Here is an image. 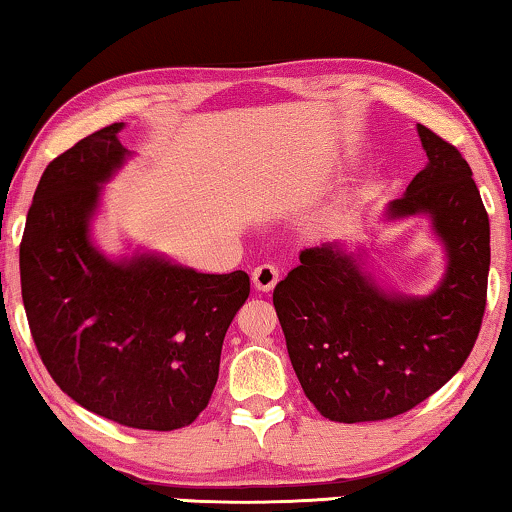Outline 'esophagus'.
Returning <instances> with one entry per match:
<instances>
[{"label": "esophagus", "mask_w": 512, "mask_h": 512, "mask_svg": "<svg viewBox=\"0 0 512 512\" xmlns=\"http://www.w3.org/2000/svg\"><path fill=\"white\" fill-rule=\"evenodd\" d=\"M251 282H254L258 291L268 293V291L275 289V284L279 282V270L272 263L258 265V268L251 272Z\"/></svg>", "instance_id": "1"}]
</instances>
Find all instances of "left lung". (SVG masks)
Wrapping results in <instances>:
<instances>
[{"label": "left lung", "mask_w": 512, "mask_h": 512, "mask_svg": "<svg viewBox=\"0 0 512 512\" xmlns=\"http://www.w3.org/2000/svg\"><path fill=\"white\" fill-rule=\"evenodd\" d=\"M429 165L389 216L429 214L447 249L431 296L377 289L338 244L300 251L275 303L300 387L331 422H380L426 401L464 366L487 305L489 216L457 146L417 125Z\"/></svg>", "instance_id": "obj_1"}]
</instances>
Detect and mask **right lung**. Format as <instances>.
<instances>
[{
	"label": "right lung",
	"instance_id": "obj_1",
	"mask_svg": "<svg viewBox=\"0 0 512 512\" xmlns=\"http://www.w3.org/2000/svg\"><path fill=\"white\" fill-rule=\"evenodd\" d=\"M123 123L83 137L41 174L20 240L27 324L53 382L83 408L144 431L195 422L249 275H202L158 256L114 263L88 240L104 184L128 151Z\"/></svg>",
	"mask_w": 512,
	"mask_h": 512
}]
</instances>
